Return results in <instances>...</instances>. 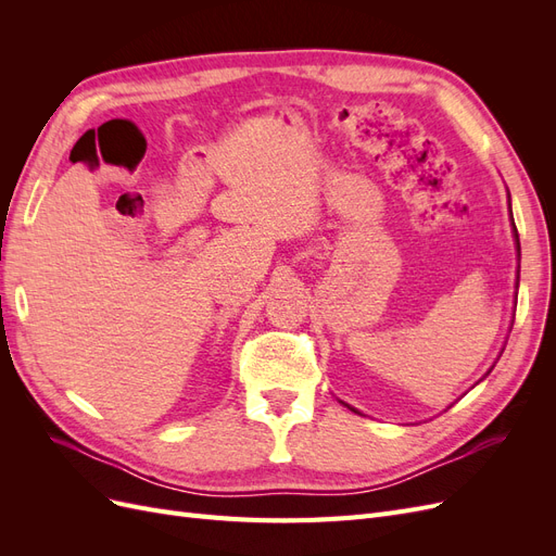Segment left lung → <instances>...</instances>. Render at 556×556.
Wrapping results in <instances>:
<instances>
[{
  "label": "left lung",
  "mask_w": 556,
  "mask_h": 556,
  "mask_svg": "<svg viewBox=\"0 0 556 556\" xmlns=\"http://www.w3.org/2000/svg\"><path fill=\"white\" fill-rule=\"evenodd\" d=\"M510 217H513V211H510ZM513 227H515V223H513ZM515 241H517V250H519V237H517V227H515Z\"/></svg>",
  "instance_id": "left-lung-1"
}]
</instances>
